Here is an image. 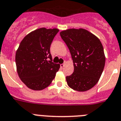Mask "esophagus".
<instances>
[{
  "mask_svg": "<svg viewBox=\"0 0 121 121\" xmlns=\"http://www.w3.org/2000/svg\"><path fill=\"white\" fill-rule=\"evenodd\" d=\"M64 65H65V63L64 64H60V67L63 68L64 67Z\"/></svg>",
  "mask_w": 121,
  "mask_h": 121,
  "instance_id": "esophagus-1",
  "label": "esophagus"
}]
</instances>
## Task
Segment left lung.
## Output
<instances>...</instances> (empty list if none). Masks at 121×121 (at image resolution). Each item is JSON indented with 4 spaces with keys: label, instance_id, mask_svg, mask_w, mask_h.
<instances>
[{
    "label": "left lung",
    "instance_id": "8db88e82",
    "mask_svg": "<svg viewBox=\"0 0 121 121\" xmlns=\"http://www.w3.org/2000/svg\"><path fill=\"white\" fill-rule=\"evenodd\" d=\"M73 59L74 72L66 77L69 86L79 92L88 91L99 81L105 56L97 37L84 29H70L60 32Z\"/></svg>",
    "mask_w": 121,
    "mask_h": 121
}]
</instances>
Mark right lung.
I'll return each mask as SVG.
<instances>
[{
  "mask_svg": "<svg viewBox=\"0 0 121 121\" xmlns=\"http://www.w3.org/2000/svg\"><path fill=\"white\" fill-rule=\"evenodd\" d=\"M57 29L40 28L26 36L20 43L15 57L21 80L30 89L40 91L54 79L60 65L52 62L50 46L58 33Z\"/></svg>",
  "mask_w": 121,
  "mask_h": 121,
  "instance_id": "add662e5",
  "label": "right lung"
}]
</instances>
